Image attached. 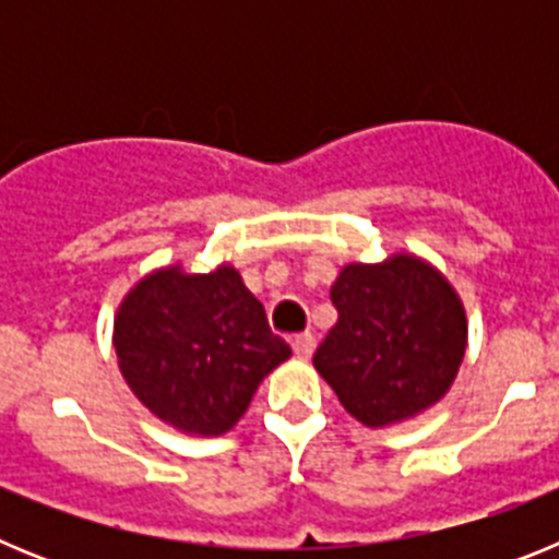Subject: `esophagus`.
I'll return each instance as SVG.
<instances>
[{
	"label": "esophagus",
	"mask_w": 559,
	"mask_h": 559,
	"mask_svg": "<svg viewBox=\"0 0 559 559\" xmlns=\"http://www.w3.org/2000/svg\"><path fill=\"white\" fill-rule=\"evenodd\" d=\"M290 344H294V353L299 355V358H310V355H313V349H316V338L310 333L296 335V338L290 341Z\"/></svg>",
	"instance_id": "obj_1"
}]
</instances>
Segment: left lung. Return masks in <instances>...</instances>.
<instances>
[{
    "label": "left lung",
    "mask_w": 559,
    "mask_h": 559,
    "mask_svg": "<svg viewBox=\"0 0 559 559\" xmlns=\"http://www.w3.org/2000/svg\"><path fill=\"white\" fill-rule=\"evenodd\" d=\"M330 299L338 322L313 367L358 423L394 426L445 397L464 360L467 316L442 271L406 251L349 263Z\"/></svg>",
    "instance_id": "8db88e82"
}]
</instances>
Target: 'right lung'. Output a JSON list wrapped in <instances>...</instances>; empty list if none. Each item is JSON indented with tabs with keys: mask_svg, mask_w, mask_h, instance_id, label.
<instances>
[{
	"mask_svg": "<svg viewBox=\"0 0 559 559\" xmlns=\"http://www.w3.org/2000/svg\"><path fill=\"white\" fill-rule=\"evenodd\" d=\"M111 341L142 406L195 437L231 431L265 374L290 358L229 263L210 274L179 263L145 274L120 302Z\"/></svg>",
	"mask_w": 559,
	"mask_h": 559,
	"instance_id": "1",
	"label": "right lung"
}]
</instances>
